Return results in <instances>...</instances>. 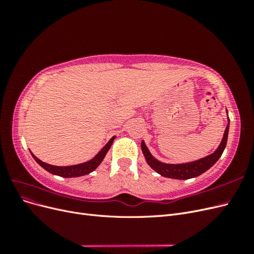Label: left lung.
Instances as JSON below:
<instances>
[{
	"instance_id": "left-lung-1",
	"label": "left lung",
	"mask_w": 254,
	"mask_h": 254,
	"mask_svg": "<svg viewBox=\"0 0 254 254\" xmlns=\"http://www.w3.org/2000/svg\"><path fill=\"white\" fill-rule=\"evenodd\" d=\"M226 111L228 115V110ZM229 127H230V120L228 118V125L225 129L224 137H222L218 147L215 149V151L212 152L211 155L195 161H190V162L177 163V164L161 162V161H159L151 155V152L149 151L147 146H146L144 140H142L141 142L142 152L147 164L152 168L153 171L157 172L161 176L166 177V178L177 179V180H188L190 178H195V177L200 176L201 174H203L204 172L209 170V168H211L221 157L222 152H224L227 145Z\"/></svg>"
}]
</instances>
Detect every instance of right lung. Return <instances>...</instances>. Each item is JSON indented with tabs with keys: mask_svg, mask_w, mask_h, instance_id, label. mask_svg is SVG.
Listing matches in <instances>:
<instances>
[{
	"mask_svg": "<svg viewBox=\"0 0 254 254\" xmlns=\"http://www.w3.org/2000/svg\"><path fill=\"white\" fill-rule=\"evenodd\" d=\"M115 137H117L115 135L112 136L109 140V142L107 143L104 147L98 151V153L94 158H92L91 160L87 161V162H83L80 164H75V165H67V166L51 165V164H48L45 162H42V161L38 159L32 151L30 150L29 151H30V153H32V156L35 159L36 162L41 167H43L45 171H48L49 173H51L53 175L64 177V178H75V177H81L84 175H88L96 170L98 165L103 162V160L105 159L107 152L109 151Z\"/></svg>",
	"mask_w": 254,
	"mask_h": 254,
	"instance_id": "obj_1",
	"label": "right lung"
}]
</instances>
